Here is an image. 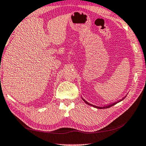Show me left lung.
<instances>
[{
  "label": "left lung",
  "mask_w": 146,
  "mask_h": 146,
  "mask_svg": "<svg viewBox=\"0 0 146 146\" xmlns=\"http://www.w3.org/2000/svg\"><path fill=\"white\" fill-rule=\"evenodd\" d=\"M82 100H83L84 102H85V103L86 104H88V105H89V106H92V107H94V108H97V109H107V108H110V107H111V106H114V105H115V104H117V103H119V102H121V101H122L123 100H120V101H119V102H115V103H113V104H110V105H108V106H104V107H100V106H94V105H92V104H89L88 102L87 101H86L85 100H84V98H82Z\"/></svg>",
  "instance_id": "8db88e82"
}]
</instances>
